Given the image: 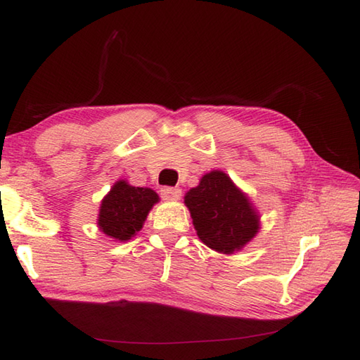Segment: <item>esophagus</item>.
<instances>
[{"mask_svg": "<svg viewBox=\"0 0 360 360\" xmlns=\"http://www.w3.org/2000/svg\"><path fill=\"white\" fill-rule=\"evenodd\" d=\"M160 195H162V198L167 201H178L181 198V188L179 187H164L162 190H160Z\"/></svg>", "mask_w": 360, "mask_h": 360, "instance_id": "obj_1", "label": "esophagus"}]
</instances>
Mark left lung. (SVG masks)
Here are the masks:
<instances>
[{"instance_id": "obj_1", "label": "left lung", "mask_w": 360, "mask_h": 360, "mask_svg": "<svg viewBox=\"0 0 360 360\" xmlns=\"http://www.w3.org/2000/svg\"><path fill=\"white\" fill-rule=\"evenodd\" d=\"M184 204L198 238L212 250L231 255L244 249L259 231V212L231 176L212 170L190 188Z\"/></svg>"}]
</instances>
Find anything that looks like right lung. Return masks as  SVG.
I'll return each instance as SVG.
<instances>
[{
	"instance_id": "add662e5",
	"label": "right lung",
	"mask_w": 360,
	"mask_h": 360,
	"mask_svg": "<svg viewBox=\"0 0 360 360\" xmlns=\"http://www.w3.org/2000/svg\"><path fill=\"white\" fill-rule=\"evenodd\" d=\"M159 195L148 187H134L119 179L103 196L98 209V231L114 241L125 243L141 231Z\"/></svg>"
}]
</instances>
